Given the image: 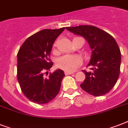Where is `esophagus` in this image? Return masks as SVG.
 Returning <instances> with one entry per match:
<instances>
[{"instance_id":"34e87169","label":"esophagus","mask_w":128,"mask_h":128,"mask_svg":"<svg viewBox=\"0 0 128 128\" xmlns=\"http://www.w3.org/2000/svg\"><path fill=\"white\" fill-rule=\"evenodd\" d=\"M72 74H74L73 72H65V75H70Z\"/></svg>"}]
</instances>
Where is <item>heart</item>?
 I'll return each instance as SVG.
<instances>
[{
  "label": "heart",
  "mask_w": 128,
  "mask_h": 128,
  "mask_svg": "<svg viewBox=\"0 0 128 128\" xmlns=\"http://www.w3.org/2000/svg\"><path fill=\"white\" fill-rule=\"evenodd\" d=\"M56 46V43H54V47ZM82 59L78 56H62L56 62L57 67L66 72H73L76 70L82 64Z\"/></svg>",
  "instance_id": "obj_1"
}]
</instances>
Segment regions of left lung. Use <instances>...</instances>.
I'll list each match as a JSON object with an SVG mask.
<instances>
[{
  "label": "left lung",
  "mask_w": 128,
  "mask_h": 128,
  "mask_svg": "<svg viewBox=\"0 0 128 128\" xmlns=\"http://www.w3.org/2000/svg\"><path fill=\"white\" fill-rule=\"evenodd\" d=\"M66 28L84 37L92 50L88 66H92V71L83 70L86 78L80 87L94 96L108 93L116 84L120 72L121 52L115 39L106 31L90 25Z\"/></svg>",
  "instance_id": "8db88e82"
}]
</instances>
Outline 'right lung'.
I'll return each instance as SVG.
<instances>
[{
	"label": "right lung",
	"mask_w": 128,
	"mask_h": 128,
	"mask_svg": "<svg viewBox=\"0 0 128 128\" xmlns=\"http://www.w3.org/2000/svg\"><path fill=\"white\" fill-rule=\"evenodd\" d=\"M64 29L42 30L28 37L19 49L17 79L24 95L32 102L47 104L59 93L64 71L58 69L48 78L44 74L53 65L49 58L52 45Z\"/></svg>",
	"instance_id": "right-lung-1"
}]
</instances>
